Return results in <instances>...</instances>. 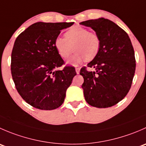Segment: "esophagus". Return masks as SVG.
<instances>
[{
	"label": "esophagus",
	"mask_w": 146,
	"mask_h": 146,
	"mask_svg": "<svg viewBox=\"0 0 146 146\" xmlns=\"http://www.w3.org/2000/svg\"><path fill=\"white\" fill-rule=\"evenodd\" d=\"M80 68H76V73L77 74H79V73H80Z\"/></svg>",
	"instance_id": "1"
}]
</instances>
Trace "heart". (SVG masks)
Returning a JSON list of instances; mask_svg holds the SVG:
<instances>
[{
  "label": "heart",
  "mask_w": 146,
  "mask_h": 146,
  "mask_svg": "<svg viewBox=\"0 0 146 146\" xmlns=\"http://www.w3.org/2000/svg\"><path fill=\"white\" fill-rule=\"evenodd\" d=\"M54 46L64 58L70 56L76 50V54L68 60L67 64L77 66L84 60L91 61L96 56L100 48V39L95 32L74 26L65 33V38L58 36L55 39Z\"/></svg>",
  "instance_id": "b5f03b06"
}]
</instances>
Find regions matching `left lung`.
<instances>
[{
  "instance_id": "obj_1",
  "label": "left lung",
  "mask_w": 146,
  "mask_h": 146,
  "mask_svg": "<svg viewBox=\"0 0 146 146\" xmlns=\"http://www.w3.org/2000/svg\"><path fill=\"white\" fill-rule=\"evenodd\" d=\"M80 24L92 28L100 39L99 52L88 64L95 71L83 67L80 72L85 99L92 107H112L127 95L134 76L136 60L130 38L114 22L104 17Z\"/></svg>"
}]
</instances>
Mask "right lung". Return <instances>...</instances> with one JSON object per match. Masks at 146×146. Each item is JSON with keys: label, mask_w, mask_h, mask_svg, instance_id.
<instances>
[{"label": "right lung", "mask_w": 146, "mask_h": 146, "mask_svg": "<svg viewBox=\"0 0 146 146\" xmlns=\"http://www.w3.org/2000/svg\"><path fill=\"white\" fill-rule=\"evenodd\" d=\"M73 23L32 25L17 37L11 54V73L16 89L26 102L42 110H52L64 102L68 88L76 75L66 66L54 46L61 30Z\"/></svg>", "instance_id": "right-lung-1"}]
</instances>
